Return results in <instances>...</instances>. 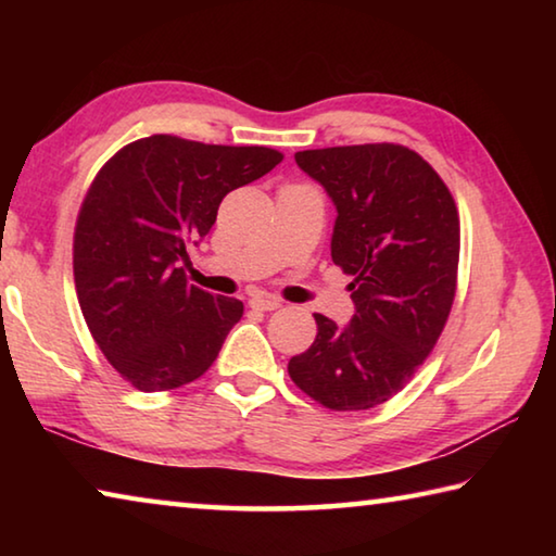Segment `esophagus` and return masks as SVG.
Instances as JSON below:
<instances>
[{
	"instance_id": "esophagus-1",
	"label": "esophagus",
	"mask_w": 556,
	"mask_h": 556,
	"mask_svg": "<svg viewBox=\"0 0 556 556\" xmlns=\"http://www.w3.org/2000/svg\"><path fill=\"white\" fill-rule=\"evenodd\" d=\"M281 306V301L275 296H252L250 299V308H255V312H277Z\"/></svg>"
}]
</instances>
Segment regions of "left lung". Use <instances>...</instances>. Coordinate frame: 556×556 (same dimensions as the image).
Here are the masks:
<instances>
[{"label": "left lung", "instance_id": "1", "mask_svg": "<svg viewBox=\"0 0 556 556\" xmlns=\"http://www.w3.org/2000/svg\"><path fill=\"white\" fill-rule=\"evenodd\" d=\"M296 164L338 211L331 257L355 304L345 328L314 314L318 333L289 378L333 412H363L404 390L434 351L456 296L460 220L454 195L414 149H306Z\"/></svg>", "mask_w": 556, "mask_h": 556}]
</instances>
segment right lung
<instances>
[{
	"instance_id": "1",
	"label": "right lung",
	"mask_w": 556,
	"mask_h": 556,
	"mask_svg": "<svg viewBox=\"0 0 556 556\" xmlns=\"http://www.w3.org/2000/svg\"><path fill=\"white\" fill-rule=\"evenodd\" d=\"M269 147L152 135L92 178L73 232L80 312L102 355L142 392L199 380L242 318V301L188 285L186 248L211 232L220 201L269 174Z\"/></svg>"
}]
</instances>
